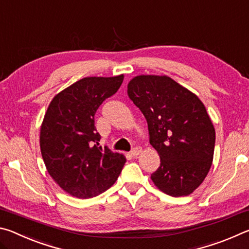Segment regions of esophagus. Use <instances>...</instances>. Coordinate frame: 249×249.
<instances>
[{"mask_svg":"<svg viewBox=\"0 0 249 249\" xmlns=\"http://www.w3.org/2000/svg\"><path fill=\"white\" fill-rule=\"evenodd\" d=\"M141 151H142L141 147H135V148H133L132 151H130V155H132L133 157H136V156L140 155Z\"/></svg>","mask_w":249,"mask_h":249,"instance_id":"1","label":"esophagus"}]
</instances>
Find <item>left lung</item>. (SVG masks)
<instances>
[{"label":"left lung","instance_id":"8db88e82","mask_svg":"<svg viewBox=\"0 0 249 249\" xmlns=\"http://www.w3.org/2000/svg\"><path fill=\"white\" fill-rule=\"evenodd\" d=\"M127 93L148 124L160 167L151 180L171 196H189L212 165L215 129L200 99L167 75H138Z\"/></svg>","mask_w":249,"mask_h":249}]
</instances>
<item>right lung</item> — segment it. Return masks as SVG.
I'll return each mask as SVG.
<instances>
[{"label":"right lung","mask_w":249,"mask_h":249,"mask_svg":"<svg viewBox=\"0 0 249 249\" xmlns=\"http://www.w3.org/2000/svg\"><path fill=\"white\" fill-rule=\"evenodd\" d=\"M124 75L79 80L50 102L40 128L46 168L62 190L79 199L101 195L114 184L125 165L123 155L99 145L94 115L115 94Z\"/></svg>","instance_id":"right-lung-1"}]
</instances>
